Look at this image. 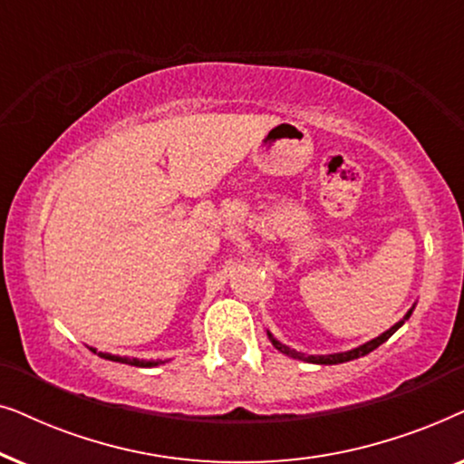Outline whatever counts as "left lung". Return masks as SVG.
Listing matches in <instances>:
<instances>
[{"label":"left lung","instance_id":"left-lung-1","mask_svg":"<svg viewBox=\"0 0 464 464\" xmlns=\"http://www.w3.org/2000/svg\"><path fill=\"white\" fill-rule=\"evenodd\" d=\"M411 310H414V306H411L410 310H408V314L403 316L401 321L399 323H395V325H392L389 332H384V334H380L378 338H373V340H370V342H365V344H361V346H357V348H353V351H346V353H334V354H319V357H314V354H302V353H297V351H294V348H289V346H285V344H281V342L278 340H275L272 338V334L268 332V338L272 340V344H275V348L276 351H281V353H285V354H289V357H294V359H302V361H310V363H319V365H338V363H346V361H353V359H359V357H365L367 353H372L373 348H378L380 344H384L386 340L391 338L392 334L397 332L399 327L403 325L405 321L410 319V314H411Z\"/></svg>","mask_w":464,"mask_h":464}]
</instances>
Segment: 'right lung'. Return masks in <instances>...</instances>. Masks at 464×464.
I'll return each mask as SVG.
<instances>
[{
  "instance_id": "1",
  "label": "right lung",
  "mask_w": 464,
  "mask_h": 464,
  "mask_svg": "<svg viewBox=\"0 0 464 464\" xmlns=\"http://www.w3.org/2000/svg\"><path fill=\"white\" fill-rule=\"evenodd\" d=\"M94 354H99L101 359H107V361H118V363H126V365H135V367H156L160 365L162 361H143V359H129V357H118V354H110V353H99L97 348H91Z\"/></svg>"
}]
</instances>
